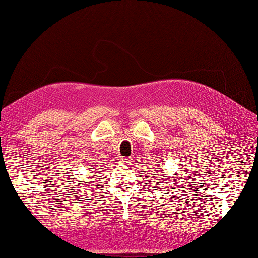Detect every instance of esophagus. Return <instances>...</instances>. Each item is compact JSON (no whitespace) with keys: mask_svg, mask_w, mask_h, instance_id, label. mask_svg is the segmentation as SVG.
Here are the masks:
<instances>
[{"mask_svg":"<svg viewBox=\"0 0 258 258\" xmlns=\"http://www.w3.org/2000/svg\"><path fill=\"white\" fill-rule=\"evenodd\" d=\"M119 162H121L122 164L129 165L130 163H132V160H130V158H121V160H119Z\"/></svg>","mask_w":258,"mask_h":258,"instance_id":"1","label":"esophagus"}]
</instances>
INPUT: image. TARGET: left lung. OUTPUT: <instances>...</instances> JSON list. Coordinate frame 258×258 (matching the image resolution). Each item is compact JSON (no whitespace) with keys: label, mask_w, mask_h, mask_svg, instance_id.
Wrapping results in <instances>:
<instances>
[{"label":"left lung","mask_w":258,"mask_h":258,"mask_svg":"<svg viewBox=\"0 0 258 258\" xmlns=\"http://www.w3.org/2000/svg\"><path fill=\"white\" fill-rule=\"evenodd\" d=\"M162 171H163V170H160V171H158V175H162V176H164V174H161V172H162ZM155 172H157V171H156V170H155Z\"/></svg>","instance_id":"obj_1"}]
</instances>
